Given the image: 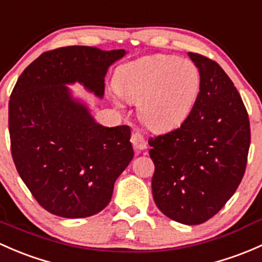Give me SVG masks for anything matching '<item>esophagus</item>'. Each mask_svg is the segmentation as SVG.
Returning a JSON list of instances; mask_svg holds the SVG:
<instances>
[{"mask_svg": "<svg viewBox=\"0 0 262 262\" xmlns=\"http://www.w3.org/2000/svg\"><path fill=\"white\" fill-rule=\"evenodd\" d=\"M132 144H133L134 149L136 150H144L147 149L148 144H147V140L144 139V137L139 133V132H134L132 134Z\"/></svg>", "mask_w": 262, "mask_h": 262, "instance_id": "34e87169", "label": "esophagus"}]
</instances>
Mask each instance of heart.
I'll return each mask as SVG.
<instances>
[{"label": "heart", "instance_id": "1", "mask_svg": "<svg viewBox=\"0 0 262 262\" xmlns=\"http://www.w3.org/2000/svg\"><path fill=\"white\" fill-rule=\"evenodd\" d=\"M114 101L138 103L142 122L154 132H168L188 118L200 90L196 65L172 55H150L117 70Z\"/></svg>", "mask_w": 262, "mask_h": 262}]
</instances>
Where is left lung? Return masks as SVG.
Segmentation results:
<instances>
[{
  "label": "left lung",
  "mask_w": 262,
  "mask_h": 262,
  "mask_svg": "<svg viewBox=\"0 0 262 262\" xmlns=\"http://www.w3.org/2000/svg\"><path fill=\"white\" fill-rule=\"evenodd\" d=\"M200 93L180 128L149 139L154 202L167 217L200 225L237 189L250 148V122L237 89L216 61L194 52Z\"/></svg>",
  "instance_id": "left-lung-1"
}]
</instances>
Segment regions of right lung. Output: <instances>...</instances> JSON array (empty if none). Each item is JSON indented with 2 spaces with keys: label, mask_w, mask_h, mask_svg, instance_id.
Wrapping results in <instances>:
<instances>
[{
  "label": "right lung",
  "mask_w": 262,
  "mask_h": 262,
  "mask_svg": "<svg viewBox=\"0 0 262 262\" xmlns=\"http://www.w3.org/2000/svg\"><path fill=\"white\" fill-rule=\"evenodd\" d=\"M125 50L66 46L43 52L18 78L8 103L11 152L35 200L52 214L82 219L108 206L134 157L128 125L103 126L66 85L104 96L109 66Z\"/></svg>",
  "instance_id": "obj_1"
}]
</instances>
